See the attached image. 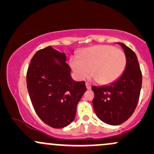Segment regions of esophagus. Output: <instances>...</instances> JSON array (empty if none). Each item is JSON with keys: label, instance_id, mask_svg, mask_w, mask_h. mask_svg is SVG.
<instances>
[{"label": "esophagus", "instance_id": "esophagus-1", "mask_svg": "<svg viewBox=\"0 0 154 154\" xmlns=\"http://www.w3.org/2000/svg\"><path fill=\"white\" fill-rule=\"evenodd\" d=\"M86 87H87V90H90L91 89V85L90 84V83H88V82H86Z\"/></svg>", "mask_w": 154, "mask_h": 154}]
</instances>
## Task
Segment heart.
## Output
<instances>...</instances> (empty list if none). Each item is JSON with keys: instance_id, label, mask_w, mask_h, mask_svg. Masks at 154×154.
<instances>
[{"instance_id": "heart-1", "label": "heart", "mask_w": 154, "mask_h": 154, "mask_svg": "<svg viewBox=\"0 0 154 154\" xmlns=\"http://www.w3.org/2000/svg\"><path fill=\"white\" fill-rule=\"evenodd\" d=\"M125 55L121 49L109 45H96L84 49L77 59L70 61L72 70L78 78L88 75L100 84L115 82L123 73L125 67Z\"/></svg>"}]
</instances>
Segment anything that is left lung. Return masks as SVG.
<instances>
[{"instance_id":"left-lung-1","label":"left lung","mask_w":154,"mask_h":154,"mask_svg":"<svg viewBox=\"0 0 154 154\" xmlns=\"http://www.w3.org/2000/svg\"><path fill=\"white\" fill-rule=\"evenodd\" d=\"M122 46L126 65L121 76L109 85L92 86L94 110L100 120L112 125L126 121L136 109L142 87V72L137 55L125 44Z\"/></svg>"}]
</instances>
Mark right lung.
<instances>
[{
	"label": "right lung",
	"instance_id": "1",
	"mask_svg": "<svg viewBox=\"0 0 154 154\" xmlns=\"http://www.w3.org/2000/svg\"><path fill=\"white\" fill-rule=\"evenodd\" d=\"M64 53L51 46L39 50L31 60L26 74L29 96L39 118L55 128L72 122L77 104L87 90L85 82L70 75Z\"/></svg>",
	"mask_w": 154,
	"mask_h": 154
}]
</instances>
